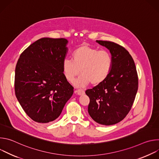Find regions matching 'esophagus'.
<instances>
[{"label":"esophagus","mask_w":159,"mask_h":159,"mask_svg":"<svg viewBox=\"0 0 159 159\" xmlns=\"http://www.w3.org/2000/svg\"><path fill=\"white\" fill-rule=\"evenodd\" d=\"M75 93H77L78 95L79 96H81V95H83L85 94V91L83 90H75Z\"/></svg>","instance_id":"esophagus-1"}]
</instances>
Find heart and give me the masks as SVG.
<instances>
[{
  "instance_id": "obj_1",
  "label": "heart",
  "mask_w": 159,
  "mask_h": 159,
  "mask_svg": "<svg viewBox=\"0 0 159 159\" xmlns=\"http://www.w3.org/2000/svg\"><path fill=\"white\" fill-rule=\"evenodd\" d=\"M74 60L66 58L62 64L63 73L67 80L72 82L79 74L74 85L84 87L90 82L98 85L107 77L112 66V58L106 50H98L89 46H82L73 53Z\"/></svg>"
}]
</instances>
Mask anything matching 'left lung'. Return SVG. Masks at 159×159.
<instances>
[{
    "label": "left lung",
    "instance_id": "obj_1",
    "mask_svg": "<svg viewBox=\"0 0 159 159\" xmlns=\"http://www.w3.org/2000/svg\"><path fill=\"white\" fill-rule=\"evenodd\" d=\"M96 42L109 50L112 66L103 82L85 91L90 99L88 112L98 123L108 126L123 120L130 111L138 90V75L125 48L111 41Z\"/></svg>",
    "mask_w": 159,
    "mask_h": 159
}]
</instances>
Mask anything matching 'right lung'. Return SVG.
I'll return each instance as SVG.
<instances>
[{"label": "right lung", "instance_id": "right-lung-1", "mask_svg": "<svg viewBox=\"0 0 159 159\" xmlns=\"http://www.w3.org/2000/svg\"><path fill=\"white\" fill-rule=\"evenodd\" d=\"M65 38H41L19 57L15 70V94L27 115L47 123L60 115L74 93L63 73L68 52Z\"/></svg>", "mask_w": 159, "mask_h": 159}]
</instances>
